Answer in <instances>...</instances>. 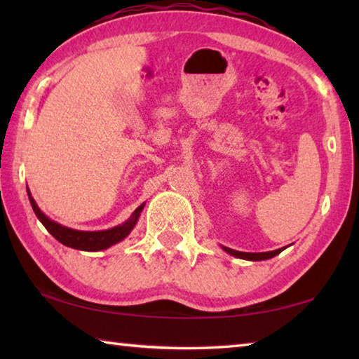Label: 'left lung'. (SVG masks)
Masks as SVG:
<instances>
[{"label":"left lung","mask_w":359,"mask_h":359,"mask_svg":"<svg viewBox=\"0 0 359 359\" xmlns=\"http://www.w3.org/2000/svg\"><path fill=\"white\" fill-rule=\"evenodd\" d=\"M224 252H228L229 255H233V257H238L241 259H248V261H261V259H269L272 257H276L280 252H283V248H278V250H272V252H263V253H245V252H238V250H233V248H228V247H223Z\"/></svg>","instance_id":"left-lung-1"}]
</instances>
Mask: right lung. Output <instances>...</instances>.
I'll return each instance as SVG.
<instances>
[{
	"label": "right lung",
	"instance_id": "obj_1",
	"mask_svg": "<svg viewBox=\"0 0 359 359\" xmlns=\"http://www.w3.org/2000/svg\"><path fill=\"white\" fill-rule=\"evenodd\" d=\"M28 198L29 203H32V208L34 210L36 217L39 218L41 223L44 224L46 229L50 233L53 238H55L58 242H62L63 245H68L71 248H77V250H85V252H98V250H104V248L111 247L117 242L123 241L126 236L131 233V229L135 228V224L139 218V214H141L144 209V204L139 205V208L135 210V214L131 215L128 222H125L123 224H118L112 229H106V231H76L71 228L62 226L55 222L48 220V218L42 214L39 210L38 204L34 203V199L32 198V194L28 191Z\"/></svg>",
	"mask_w": 359,
	"mask_h": 359
}]
</instances>
